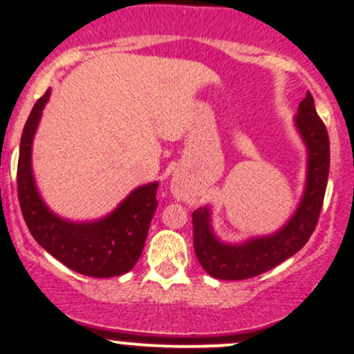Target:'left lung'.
Segmentation results:
<instances>
[{
  "label": "left lung",
  "instance_id": "left-lung-1",
  "mask_svg": "<svg viewBox=\"0 0 354 354\" xmlns=\"http://www.w3.org/2000/svg\"><path fill=\"white\" fill-rule=\"evenodd\" d=\"M295 123L308 149L305 194L291 219L277 233L252 238L241 245L223 243L214 236L207 207L192 214L195 255L205 272L216 279L241 281L267 272L299 252L315 231L329 178L330 151L327 128L317 114L310 92L299 102Z\"/></svg>",
  "mask_w": 354,
  "mask_h": 354
}]
</instances>
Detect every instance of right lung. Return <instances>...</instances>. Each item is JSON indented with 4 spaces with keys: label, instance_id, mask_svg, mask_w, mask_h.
<instances>
[{
    "label": "right lung",
    "instance_id": "1",
    "mask_svg": "<svg viewBox=\"0 0 354 354\" xmlns=\"http://www.w3.org/2000/svg\"><path fill=\"white\" fill-rule=\"evenodd\" d=\"M51 91L32 108L20 140L17 190L25 224L39 245L68 269L91 277H114L133 269L144 250L157 209V183L138 187L109 216L94 223H70L46 207L32 174V140Z\"/></svg>",
    "mask_w": 354,
    "mask_h": 354
}]
</instances>
